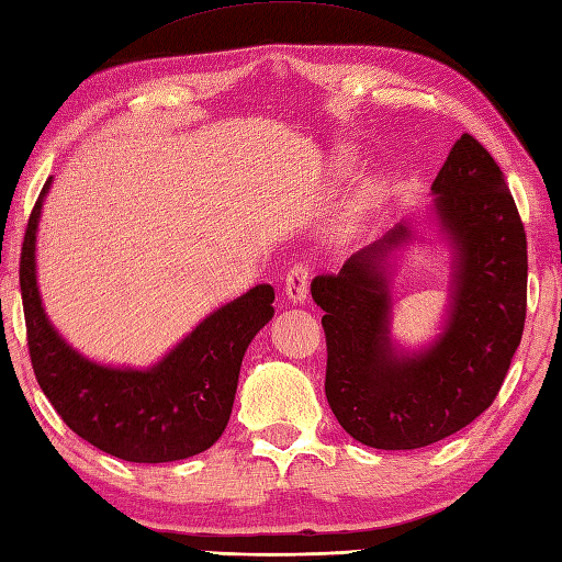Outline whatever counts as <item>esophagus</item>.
I'll use <instances>...</instances> for the list:
<instances>
[{
  "instance_id": "34e87169",
  "label": "esophagus",
  "mask_w": 562,
  "mask_h": 562,
  "mask_svg": "<svg viewBox=\"0 0 562 562\" xmlns=\"http://www.w3.org/2000/svg\"><path fill=\"white\" fill-rule=\"evenodd\" d=\"M308 285H311V269L305 263H295L289 269L283 281L285 295H289L291 303H303L308 299Z\"/></svg>"
}]
</instances>
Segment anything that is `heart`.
<instances>
[{
  "instance_id": "obj_1",
  "label": "heart",
  "mask_w": 562,
  "mask_h": 562,
  "mask_svg": "<svg viewBox=\"0 0 562 562\" xmlns=\"http://www.w3.org/2000/svg\"><path fill=\"white\" fill-rule=\"evenodd\" d=\"M337 161H340L342 166H347V164H349V154H347V151H342L340 156H337Z\"/></svg>"
}]
</instances>
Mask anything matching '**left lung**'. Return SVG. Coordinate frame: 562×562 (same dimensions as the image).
I'll return each mask as SVG.
<instances>
[{
  "label": "left lung",
  "mask_w": 562,
  "mask_h": 562,
  "mask_svg": "<svg viewBox=\"0 0 562 562\" xmlns=\"http://www.w3.org/2000/svg\"><path fill=\"white\" fill-rule=\"evenodd\" d=\"M430 193L452 251L436 340L420 349L391 340V259L416 237L406 220L311 283L325 311L327 404L349 436L376 450L426 448L470 426L499 394L524 335L526 232L499 166L462 134Z\"/></svg>",
  "instance_id": "left-lung-1"
}]
</instances>
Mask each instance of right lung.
Masks as SVG:
<instances>
[{"mask_svg":"<svg viewBox=\"0 0 562 562\" xmlns=\"http://www.w3.org/2000/svg\"><path fill=\"white\" fill-rule=\"evenodd\" d=\"M48 178L21 247V301L31 364L46 398L90 446L126 462H173L215 446L235 404L249 342L273 317V289L259 283L203 317L146 369L100 364L63 337L36 279V235Z\"/></svg>","mask_w":562,"mask_h":562,"instance_id":"add662e5","label":"right lung"}]
</instances>
